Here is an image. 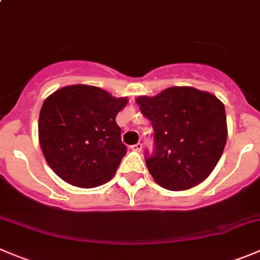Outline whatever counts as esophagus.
<instances>
[{"label":"esophagus","instance_id":"esophagus-1","mask_svg":"<svg viewBox=\"0 0 260 260\" xmlns=\"http://www.w3.org/2000/svg\"><path fill=\"white\" fill-rule=\"evenodd\" d=\"M131 149H132L133 151H141V150H142V144L132 145V146H131Z\"/></svg>","mask_w":260,"mask_h":260}]
</instances>
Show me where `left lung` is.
I'll use <instances>...</instances> for the list:
<instances>
[{
	"mask_svg": "<svg viewBox=\"0 0 260 260\" xmlns=\"http://www.w3.org/2000/svg\"><path fill=\"white\" fill-rule=\"evenodd\" d=\"M136 103L154 128V150L145 151V161L157 185L187 190L212 173L227 141L224 105L214 94L171 87Z\"/></svg>",
	"mask_w": 260,
	"mask_h": 260,
	"instance_id": "1",
	"label": "left lung"
}]
</instances>
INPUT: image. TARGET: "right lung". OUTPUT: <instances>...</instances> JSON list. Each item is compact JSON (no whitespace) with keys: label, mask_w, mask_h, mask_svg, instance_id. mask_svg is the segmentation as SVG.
Instances as JSON below:
<instances>
[{"label":"right lung","mask_w":260,"mask_h":260,"mask_svg":"<svg viewBox=\"0 0 260 260\" xmlns=\"http://www.w3.org/2000/svg\"><path fill=\"white\" fill-rule=\"evenodd\" d=\"M127 103L86 84L62 87L48 96L41 109L38 136L51 169L82 188L110 181L127 154L115 122Z\"/></svg>","instance_id":"right-lung-1"}]
</instances>
